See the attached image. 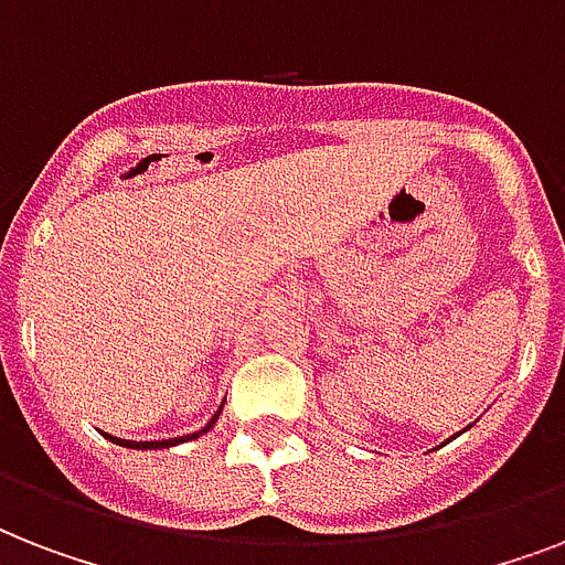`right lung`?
<instances>
[{"instance_id": "1", "label": "right lung", "mask_w": 565, "mask_h": 565, "mask_svg": "<svg viewBox=\"0 0 565 565\" xmlns=\"http://www.w3.org/2000/svg\"><path fill=\"white\" fill-rule=\"evenodd\" d=\"M222 407L211 416V422L204 425L202 430H195V434H188V437H175V439H154V443H135V439H119V437H110V434H105V437L110 439V443H117V446H126V448H167V446H179V443H188V439H195L202 437V434H207V430L216 425V419H220Z\"/></svg>"}]
</instances>
